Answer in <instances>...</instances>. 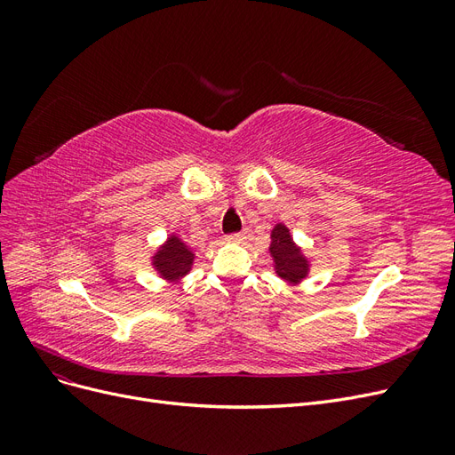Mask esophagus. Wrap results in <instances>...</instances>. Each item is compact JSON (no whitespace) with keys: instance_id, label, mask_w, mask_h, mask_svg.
I'll use <instances>...</instances> for the list:
<instances>
[{"instance_id":"34e87169","label":"esophagus","mask_w":455,"mask_h":455,"mask_svg":"<svg viewBox=\"0 0 455 455\" xmlns=\"http://www.w3.org/2000/svg\"><path fill=\"white\" fill-rule=\"evenodd\" d=\"M244 239H246L244 231H237V233H231V235H228V241H233V243H243Z\"/></svg>"}]
</instances>
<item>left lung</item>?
I'll use <instances>...</instances> for the list:
<instances>
[{
  "mask_svg": "<svg viewBox=\"0 0 455 455\" xmlns=\"http://www.w3.org/2000/svg\"><path fill=\"white\" fill-rule=\"evenodd\" d=\"M271 256L275 259V269L284 281H299L307 273V259L294 244L291 231L286 226L277 224L271 231Z\"/></svg>",
  "mask_w": 455,
  "mask_h": 455,
  "instance_id": "1",
  "label": "left lung"
}]
</instances>
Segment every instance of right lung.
Wrapping results in <instances>:
<instances>
[{
    "instance_id": "1",
    "label": "right lung",
    "mask_w": 455,
    "mask_h": 455,
    "mask_svg": "<svg viewBox=\"0 0 455 455\" xmlns=\"http://www.w3.org/2000/svg\"><path fill=\"white\" fill-rule=\"evenodd\" d=\"M194 264V254L188 246L176 237H171L167 244L154 256V266L164 279H180Z\"/></svg>"
}]
</instances>
